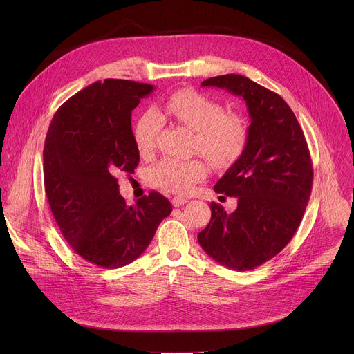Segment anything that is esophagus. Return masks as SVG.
Instances as JSON below:
<instances>
[{
  "mask_svg": "<svg viewBox=\"0 0 354 354\" xmlns=\"http://www.w3.org/2000/svg\"><path fill=\"white\" fill-rule=\"evenodd\" d=\"M172 206L174 207H180V206H183L186 201H187V198L186 197H182V196H175V197H172Z\"/></svg>",
  "mask_w": 354,
  "mask_h": 354,
  "instance_id": "34e87169",
  "label": "esophagus"
}]
</instances>
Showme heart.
I'll return each mask as SVG.
<instances>
[{"mask_svg":"<svg viewBox=\"0 0 354 354\" xmlns=\"http://www.w3.org/2000/svg\"><path fill=\"white\" fill-rule=\"evenodd\" d=\"M161 119L194 131V151L218 168L238 161L248 144L249 129L242 116L225 115L218 100L205 93L182 89L168 96L156 112H145L138 118L133 134L142 156L154 153L162 127ZM206 174L207 168L201 160L164 158L149 171V180L165 192L185 193Z\"/></svg>","mask_w":354,"mask_h":354,"instance_id":"obj_1","label":"heart"}]
</instances>
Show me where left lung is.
Returning a JSON list of instances; mask_svg holds the SVG:
<instances>
[{
  "label": "left lung",
  "mask_w": 354,
  "mask_h": 354,
  "mask_svg": "<svg viewBox=\"0 0 354 354\" xmlns=\"http://www.w3.org/2000/svg\"><path fill=\"white\" fill-rule=\"evenodd\" d=\"M201 86H217L241 96L249 113L243 154L214 190L238 198L234 213L216 201L198 243L220 265L238 272L270 261L291 241L313 189L307 140L284 99L239 74L212 77Z\"/></svg>",
  "instance_id": "obj_1"
}]
</instances>
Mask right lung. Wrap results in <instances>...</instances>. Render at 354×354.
<instances>
[{
  "instance_id": "obj_1",
  "label": "right lung",
  "mask_w": 354,
  "mask_h": 354,
  "mask_svg": "<svg viewBox=\"0 0 354 354\" xmlns=\"http://www.w3.org/2000/svg\"><path fill=\"white\" fill-rule=\"evenodd\" d=\"M153 91L129 80L96 81L66 100L47 130L43 175L50 210L75 254L105 269L136 261L172 212L158 192L127 206L116 178L138 165L131 112Z\"/></svg>"
}]
</instances>
